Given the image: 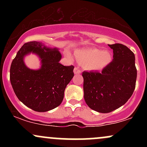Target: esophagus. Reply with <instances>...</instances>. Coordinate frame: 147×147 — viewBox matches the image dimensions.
I'll list each match as a JSON object with an SVG mask.
<instances>
[{"label": "esophagus", "instance_id": "esophagus-1", "mask_svg": "<svg viewBox=\"0 0 147 147\" xmlns=\"http://www.w3.org/2000/svg\"><path fill=\"white\" fill-rule=\"evenodd\" d=\"M74 73H75V75H79V74L82 73V70L78 68H77V67H75L74 68Z\"/></svg>", "mask_w": 147, "mask_h": 147}]
</instances>
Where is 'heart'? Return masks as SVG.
Returning <instances> with one entry per match:
<instances>
[{
	"mask_svg": "<svg viewBox=\"0 0 147 147\" xmlns=\"http://www.w3.org/2000/svg\"><path fill=\"white\" fill-rule=\"evenodd\" d=\"M75 55L79 63L84 65L88 70L97 71L106 68L112 60V55L109 51H102L95 48L77 50ZM68 56L70 57V54Z\"/></svg>",
	"mask_w": 147,
	"mask_h": 147,
	"instance_id": "1",
	"label": "heart"
}]
</instances>
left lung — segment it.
Returning <instances> with one entry per match:
<instances>
[{
	"mask_svg": "<svg viewBox=\"0 0 147 147\" xmlns=\"http://www.w3.org/2000/svg\"><path fill=\"white\" fill-rule=\"evenodd\" d=\"M109 46L113 50V59L102 72H82L85 102L102 113L124 105L133 95L137 79L134 53L121 43Z\"/></svg>",
	"mask_w": 147,
	"mask_h": 147,
	"instance_id": "8db88e82",
	"label": "left lung"
}]
</instances>
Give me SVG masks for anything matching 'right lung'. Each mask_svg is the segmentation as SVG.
I'll use <instances>...</instances> for the list:
<instances>
[{"label": "right lung", "instance_id": "obj_1", "mask_svg": "<svg viewBox=\"0 0 147 147\" xmlns=\"http://www.w3.org/2000/svg\"><path fill=\"white\" fill-rule=\"evenodd\" d=\"M31 52L41 59L38 70L28 69L23 61ZM61 59L58 49L37 41L25 43L18 50L10 67V82L23 104L37 112H46L60 105L65 88L74 76L73 65L64 66L59 63Z\"/></svg>", "mask_w": 147, "mask_h": 147}]
</instances>
